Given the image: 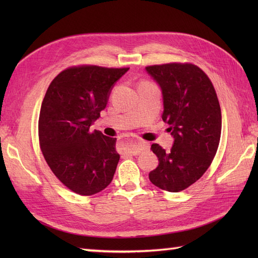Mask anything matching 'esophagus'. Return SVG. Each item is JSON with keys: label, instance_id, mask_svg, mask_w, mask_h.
Returning <instances> with one entry per match:
<instances>
[{"label": "esophagus", "instance_id": "esophagus-1", "mask_svg": "<svg viewBox=\"0 0 258 258\" xmlns=\"http://www.w3.org/2000/svg\"><path fill=\"white\" fill-rule=\"evenodd\" d=\"M149 143L144 141H131V140H124L120 143V147L126 154L131 155H138L141 152L149 149Z\"/></svg>", "mask_w": 258, "mask_h": 258}]
</instances>
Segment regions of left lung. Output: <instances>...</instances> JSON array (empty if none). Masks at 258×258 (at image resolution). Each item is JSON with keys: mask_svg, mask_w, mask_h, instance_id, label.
Segmentation results:
<instances>
[{"mask_svg": "<svg viewBox=\"0 0 258 258\" xmlns=\"http://www.w3.org/2000/svg\"><path fill=\"white\" fill-rule=\"evenodd\" d=\"M163 94L162 118L174 138L171 151L151 150L158 166L149 174L158 188L177 193L199 180L215 157L221 140L222 113L210 78L191 63L146 67Z\"/></svg>", "mask_w": 258, "mask_h": 258, "instance_id": "left-lung-1", "label": "left lung"}]
</instances>
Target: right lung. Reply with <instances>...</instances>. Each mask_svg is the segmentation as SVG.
<instances>
[{
  "mask_svg": "<svg viewBox=\"0 0 258 258\" xmlns=\"http://www.w3.org/2000/svg\"><path fill=\"white\" fill-rule=\"evenodd\" d=\"M127 71L68 68L45 93L38 117L41 151L59 182L76 194L94 195L112 182L119 161L116 139L90 127L106 107L115 82Z\"/></svg>",
  "mask_w": 258,
  "mask_h": 258,
  "instance_id": "obj_1",
  "label": "right lung"
}]
</instances>
